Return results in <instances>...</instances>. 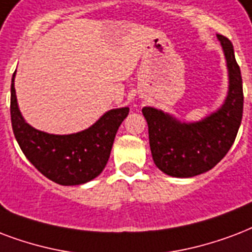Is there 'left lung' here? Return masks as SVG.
Wrapping results in <instances>:
<instances>
[{
    "label": "left lung",
    "mask_w": 252,
    "mask_h": 252,
    "mask_svg": "<svg viewBox=\"0 0 252 252\" xmlns=\"http://www.w3.org/2000/svg\"><path fill=\"white\" fill-rule=\"evenodd\" d=\"M223 50L228 90L220 108L198 122H181L161 109L144 107L153 161L161 172L178 178L202 174L216 166L234 144L243 115L241 70L233 43L217 34Z\"/></svg>",
    "instance_id": "1"
}]
</instances>
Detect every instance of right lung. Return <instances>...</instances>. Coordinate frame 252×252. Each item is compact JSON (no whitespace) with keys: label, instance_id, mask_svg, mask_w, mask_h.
Listing matches in <instances>:
<instances>
[{"label":"right lung","instance_id":"add662e5","mask_svg":"<svg viewBox=\"0 0 252 252\" xmlns=\"http://www.w3.org/2000/svg\"><path fill=\"white\" fill-rule=\"evenodd\" d=\"M11 78L10 115L15 140L24 155L39 172L63 186L82 185L105 168L113 140L129 108L109 109L87 129L70 134H53L35 129L19 111Z\"/></svg>","mask_w":252,"mask_h":252}]
</instances>
